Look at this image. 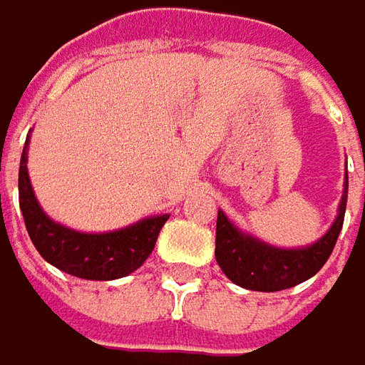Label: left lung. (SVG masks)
<instances>
[{"instance_id":"1","label":"left lung","mask_w":365,"mask_h":365,"mask_svg":"<svg viewBox=\"0 0 365 365\" xmlns=\"http://www.w3.org/2000/svg\"><path fill=\"white\" fill-rule=\"evenodd\" d=\"M346 191H349V176L344 180V195L340 200L338 219L334 221L331 230L317 245L299 251L274 249L255 238L240 234L219 210L217 245H215L217 264L232 282L251 291H280L304 282L306 278L314 276L325 266V262L329 259L336 247L338 234L344 223Z\"/></svg>"}]
</instances>
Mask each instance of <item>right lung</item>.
Segmentation results:
<instances>
[{"label":"right lung","instance_id":"obj_1","mask_svg":"<svg viewBox=\"0 0 365 365\" xmlns=\"http://www.w3.org/2000/svg\"><path fill=\"white\" fill-rule=\"evenodd\" d=\"M27 144L19 168V204L38 253L63 272L87 280H114L138 270L153 253L170 215L140 221L110 234H81L51 221L36 202L27 174Z\"/></svg>","mask_w":365,"mask_h":365}]
</instances>
